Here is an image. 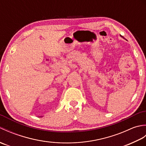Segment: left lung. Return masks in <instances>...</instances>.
<instances>
[{
    "label": "left lung",
    "mask_w": 146,
    "mask_h": 146,
    "mask_svg": "<svg viewBox=\"0 0 146 146\" xmlns=\"http://www.w3.org/2000/svg\"><path fill=\"white\" fill-rule=\"evenodd\" d=\"M120 36H121V37H122V36H121V35H120Z\"/></svg>",
    "instance_id": "left-lung-1"
}]
</instances>
